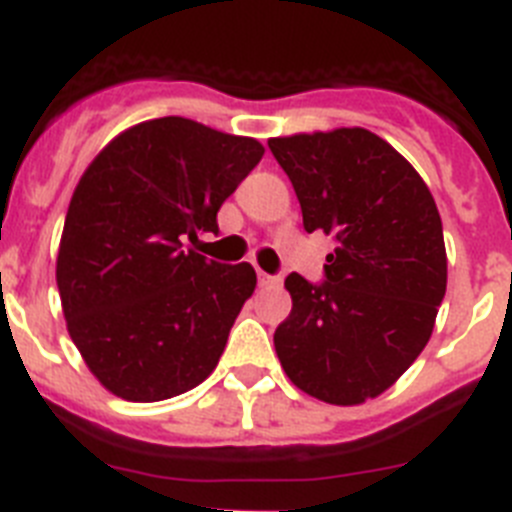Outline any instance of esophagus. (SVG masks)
I'll use <instances>...</instances> for the list:
<instances>
[{
  "instance_id": "34e87169",
  "label": "esophagus",
  "mask_w": 512,
  "mask_h": 512,
  "mask_svg": "<svg viewBox=\"0 0 512 512\" xmlns=\"http://www.w3.org/2000/svg\"><path fill=\"white\" fill-rule=\"evenodd\" d=\"M259 284L261 287H279L282 284V279L279 277H271V274H264V271H259Z\"/></svg>"
}]
</instances>
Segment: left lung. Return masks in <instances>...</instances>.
Returning <instances> with one entry per match:
<instances>
[{
  "label": "left lung",
  "mask_w": 512,
  "mask_h": 512,
  "mask_svg": "<svg viewBox=\"0 0 512 512\" xmlns=\"http://www.w3.org/2000/svg\"><path fill=\"white\" fill-rule=\"evenodd\" d=\"M307 233L333 235L325 279L289 274L292 312L274 333L307 395L359 405L408 372L446 295L441 215L418 171L364 128L271 138Z\"/></svg>",
  "instance_id": "8db88e82"
}]
</instances>
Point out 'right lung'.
Masks as SVG:
<instances>
[{"mask_svg":"<svg viewBox=\"0 0 512 512\" xmlns=\"http://www.w3.org/2000/svg\"><path fill=\"white\" fill-rule=\"evenodd\" d=\"M264 156L259 140L187 117L140 122L102 148L71 197L56 282L94 377L130 402L205 382L256 289L251 264L189 248Z\"/></svg>","mask_w":512,"mask_h":512,"instance_id":"right-lung-1","label":"right lung"}]
</instances>
